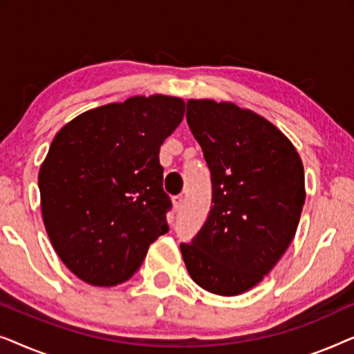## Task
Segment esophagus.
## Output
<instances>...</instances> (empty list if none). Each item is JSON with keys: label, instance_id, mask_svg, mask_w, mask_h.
I'll use <instances>...</instances> for the list:
<instances>
[{"label": "esophagus", "instance_id": "34e87169", "mask_svg": "<svg viewBox=\"0 0 354 354\" xmlns=\"http://www.w3.org/2000/svg\"><path fill=\"white\" fill-rule=\"evenodd\" d=\"M172 205H174V211L180 212L182 207H183V196H176V198H174Z\"/></svg>", "mask_w": 354, "mask_h": 354}]
</instances>
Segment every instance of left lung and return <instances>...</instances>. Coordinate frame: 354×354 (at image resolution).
Masks as SVG:
<instances>
[{"label":"left lung","instance_id":"1","mask_svg":"<svg viewBox=\"0 0 354 354\" xmlns=\"http://www.w3.org/2000/svg\"><path fill=\"white\" fill-rule=\"evenodd\" d=\"M187 122L211 171L212 205L180 251L195 283L235 297L258 285L292 243L306 200L303 162L272 122L229 101L188 100Z\"/></svg>","mask_w":354,"mask_h":354}]
</instances>
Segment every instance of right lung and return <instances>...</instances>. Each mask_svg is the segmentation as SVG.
Masks as SVG:
<instances>
[{
	"label": "right lung",
	"mask_w": 354,
	"mask_h": 354,
	"mask_svg": "<svg viewBox=\"0 0 354 354\" xmlns=\"http://www.w3.org/2000/svg\"><path fill=\"white\" fill-rule=\"evenodd\" d=\"M183 114L177 96H132L85 111L53 138L38 174L43 224L80 280L125 282L169 230L159 148Z\"/></svg>",
	"instance_id": "add662e5"
}]
</instances>
